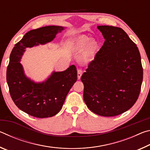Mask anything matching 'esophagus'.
Returning a JSON list of instances; mask_svg holds the SVG:
<instances>
[{"instance_id":"esophagus-1","label":"esophagus","mask_w":150,"mask_h":150,"mask_svg":"<svg viewBox=\"0 0 150 150\" xmlns=\"http://www.w3.org/2000/svg\"><path fill=\"white\" fill-rule=\"evenodd\" d=\"M83 74V71L81 69H78L77 70V78L78 79H80L81 75Z\"/></svg>"}]
</instances>
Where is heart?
Wrapping results in <instances>:
<instances>
[{"instance_id": "heart-1", "label": "heart", "mask_w": 150, "mask_h": 150, "mask_svg": "<svg viewBox=\"0 0 150 150\" xmlns=\"http://www.w3.org/2000/svg\"><path fill=\"white\" fill-rule=\"evenodd\" d=\"M68 46L73 52H81L85 50L83 53V61L90 62L97 52L99 44L95 39L85 35H79L69 40Z\"/></svg>"}]
</instances>
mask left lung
I'll list each match as a JSON object with an SVG mask.
<instances>
[{"mask_svg": "<svg viewBox=\"0 0 150 150\" xmlns=\"http://www.w3.org/2000/svg\"><path fill=\"white\" fill-rule=\"evenodd\" d=\"M105 41L81 76L83 98L89 110L115 116L138 99L143 80L141 56L136 44L120 28L98 26Z\"/></svg>", "mask_w": 150, "mask_h": 150, "instance_id": "8db88e82", "label": "left lung"}]
</instances>
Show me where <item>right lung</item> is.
Here are the masks:
<instances>
[{
    "mask_svg": "<svg viewBox=\"0 0 150 150\" xmlns=\"http://www.w3.org/2000/svg\"><path fill=\"white\" fill-rule=\"evenodd\" d=\"M65 28L61 26H48L30 30L12 50L6 71L10 94L18 108L30 116L43 118L57 115L77 81V69L74 65L63 71H54L46 79L35 82L27 77L20 63L27 47L48 44Z\"/></svg>",
    "mask_w": 150,
    "mask_h": 150,
    "instance_id": "obj_1",
    "label": "right lung"
}]
</instances>
